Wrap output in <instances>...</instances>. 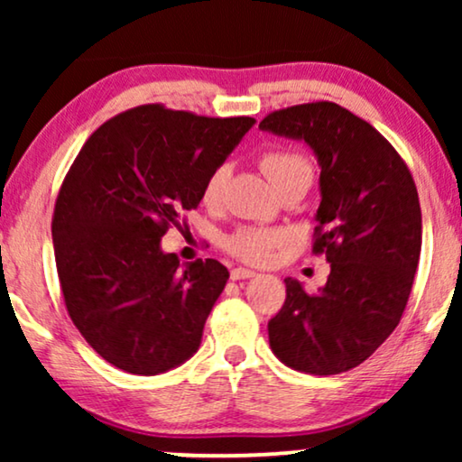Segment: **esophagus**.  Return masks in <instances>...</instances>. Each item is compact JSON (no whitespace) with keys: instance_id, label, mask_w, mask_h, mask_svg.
Returning a JSON list of instances; mask_svg holds the SVG:
<instances>
[{"instance_id":"obj_1","label":"esophagus","mask_w":462,"mask_h":462,"mask_svg":"<svg viewBox=\"0 0 462 462\" xmlns=\"http://www.w3.org/2000/svg\"><path fill=\"white\" fill-rule=\"evenodd\" d=\"M254 275H256L254 271L244 269V267H236V269H231V280H233V282H237V280H248V277H254Z\"/></svg>"}]
</instances>
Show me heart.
<instances>
[{
    "label": "heart",
    "mask_w": 462,
    "mask_h": 462,
    "mask_svg": "<svg viewBox=\"0 0 462 462\" xmlns=\"http://www.w3.org/2000/svg\"><path fill=\"white\" fill-rule=\"evenodd\" d=\"M258 166L264 176L271 180L277 191H283L288 185L299 180L311 182L313 166L309 157L300 151L290 147H273L263 151L258 157ZM226 179H229V166L218 163L210 174L206 176L201 187V199L208 206H217L223 198ZM290 242V233L286 229H269V226H239L225 239V250L231 256L250 264H264L271 261L275 250Z\"/></svg>",
    "instance_id": "1"
}]
</instances>
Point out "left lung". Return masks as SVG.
I'll list each match as a JSON object with an SVG mask.
<instances>
[{"instance_id":"left-lung-1","label":"left lung","mask_w":462,"mask_h":462,"mask_svg":"<svg viewBox=\"0 0 462 462\" xmlns=\"http://www.w3.org/2000/svg\"><path fill=\"white\" fill-rule=\"evenodd\" d=\"M263 130L300 138L321 166L313 254L330 275L318 294L286 282V300L269 319L277 359L305 374L356 368L400 324L422 244L414 179L387 138L330 100L269 113Z\"/></svg>"}]
</instances>
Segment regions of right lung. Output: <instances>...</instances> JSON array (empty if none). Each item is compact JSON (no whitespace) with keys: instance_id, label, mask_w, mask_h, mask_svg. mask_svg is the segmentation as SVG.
Segmentation results:
<instances>
[{"instance_id":"obj_1","label":"right lung","mask_w":462,"mask_h":462,"mask_svg":"<svg viewBox=\"0 0 462 462\" xmlns=\"http://www.w3.org/2000/svg\"><path fill=\"white\" fill-rule=\"evenodd\" d=\"M254 117H206L141 105L94 130L56 198L52 239L71 321L100 357L153 376L198 351L229 271L187 263L160 239L201 201L206 176Z\"/></svg>"}]
</instances>
